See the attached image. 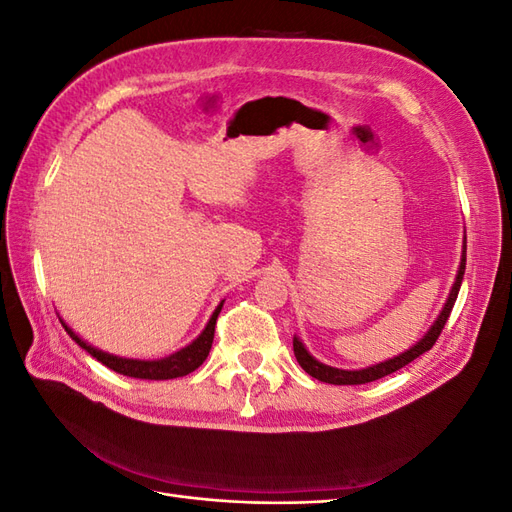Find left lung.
<instances>
[{
    "mask_svg": "<svg viewBox=\"0 0 512 512\" xmlns=\"http://www.w3.org/2000/svg\"><path fill=\"white\" fill-rule=\"evenodd\" d=\"M463 252H466V245H463ZM463 273H466V254H463L461 258V265H459V271H457V280L453 284V290L451 294H448V301L442 309V314L438 316V320L433 322V327L427 331V335L418 342L414 348H410L408 352L395 356V359H389L384 363H378L374 367H367V369H359V371H346V369H335V367H329V365H322L318 363L312 354H309L305 350V346L299 342L297 337L292 339V348H294V356H297L299 365L307 371L309 376L320 380V382H329V384H365V382H374V380H380L384 376L393 374V371L406 367L408 363H412L416 356H421L423 352L431 350L433 344L438 342V337L444 329V324L448 320V316H451L453 312V305L457 301V294H459V288H461V280H463Z\"/></svg>",
    "mask_w": 512,
    "mask_h": 512,
    "instance_id": "left-lung-1",
    "label": "left lung"
}]
</instances>
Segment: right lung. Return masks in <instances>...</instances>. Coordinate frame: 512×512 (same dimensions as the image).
Listing matches in <instances>:
<instances>
[{
	"mask_svg": "<svg viewBox=\"0 0 512 512\" xmlns=\"http://www.w3.org/2000/svg\"><path fill=\"white\" fill-rule=\"evenodd\" d=\"M222 305L224 303H220L218 307H215V312H213L209 324L205 327V331L200 333L190 346H185L183 350L170 354V356H166V359H160V361L119 359V356L106 354V352H102V350H98L94 346L85 344L79 335H76L70 327H66V322H61V324H64V329L68 331V335L74 339L76 344H79L83 350H87L91 356H94V359H98L108 369L117 371V374L130 376V378H141V380H170V378L188 376V374H192L194 369H198L200 365H203V361L207 359V354L211 350V344H213L215 320H218V316L222 312Z\"/></svg>",
	"mask_w": 512,
	"mask_h": 512,
	"instance_id": "1",
	"label": "right lung"
}]
</instances>
